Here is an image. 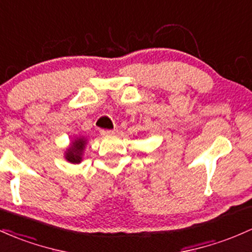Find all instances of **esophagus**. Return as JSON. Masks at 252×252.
<instances>
[{
	"instance_id": "obj_1",
	"label": "esophagus",
	"mask_w": 252,
	"mask_h": 252,
	"mask_svg": "<svg viewBox=\"0 0 252 252\" xmlns=\"http://www.w3.org/2000/svg\"><path fill=\"white\" fill-rule=\"evenodd\" d=\"M116 132V130H109V129H103L100 130V134L104 135V136H107V135H113Z\"/></svg>"
}]
</instances>
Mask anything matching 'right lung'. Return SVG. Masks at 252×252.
<instances>
[{
    "instance_id": "1",
    "label": "right lung",
    "mask_w": 252,
    "mask_h": 252,
    "mask_svg": "<svg viewBox=\"0 0 252 252\" xmlns=\"http://www.w3.org/2000/svg\"><path fill=\"white\" fill-rule=\"evenodd\" d=\"M85 137H77L71 142L70 147L65 151V159L71 164H79L82 160V153H84L85 145H86Z\"/></svg>"
}]
</instances>
